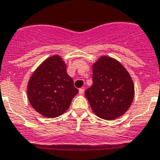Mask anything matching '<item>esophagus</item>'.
Segmentation results:
<instances>
[{"label":"esophagus","instance_id":"obj_1","mask_svg":"<svg viewBox=\"0 0 160 160\" xmlns=\"http://www.w3.org/2000/svg\"><path fill=\"white\" fill-rule=\"evenodd\" d=\"M84 88H80V89H79V93H80V94H83V93H84Z\"/></svg>","mask_w":160,"mask_h":160}]
</instances>
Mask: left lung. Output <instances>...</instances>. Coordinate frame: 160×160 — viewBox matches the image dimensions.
<instances>
[{"label":"left lung","mask_w":160,"mask_h":160,"mask_svg":"<svg viewBox=\"0 0 160 160\" xmlns=\"http://www.w3.org/2000/svg\"><path fill=\"white\" fill-rule=\"evenodd\" d=\"M84 94L97 116L113 120L125 113L132 104L134 84L120 62L102 57L93 65V84Z\"/></svg>","instance_id":"obj_1"}]
</instances>
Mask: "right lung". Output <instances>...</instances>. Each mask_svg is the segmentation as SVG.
Masks as SVG:
<instances>
[{"label":"right lung","mask_w":160,"mask_h":160,"mask_svg":"<svg viewBox=\"0 0 160 160\" xmlns=\"http://www.w3.org/2000/svg\"><path fill=\"white\" fill-rule=\"evenodd\" d=\"M28 98L35 111L46 118H57L67 111L79 90L68 76L60 56L44 61L28 80Z\"/></svg>","instance_id":"add662e5"}]
</instances>
